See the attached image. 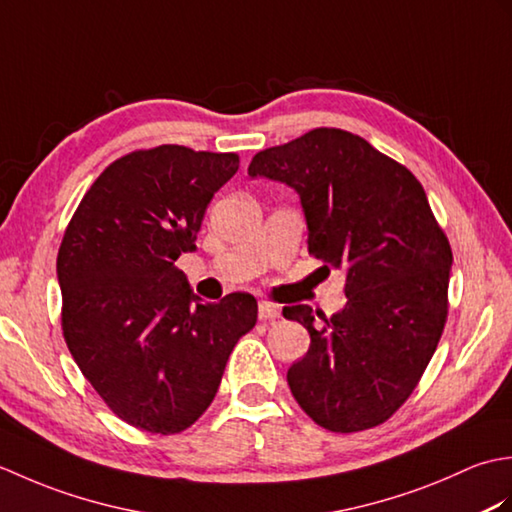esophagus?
Returning a JSON list of instances; mask_svg holds the SVG:
<instances>
[{
	"instance_id": "1",
	"label": "esophagus",
	"mask_w": 512,
	"mask_h": 512,
	"mask_svg": "<svg viewBox=\"0 0 512 512\" xmlns=\"http://www.w3.org/2000/svg\"><path fill=\"white\" fill-rule=\"evenodd\" d=\"M257 314H259V321H270V319H277L281 310H279V306H275V303L262 301V303H259Z\"/></svg>"
}]
</instances>
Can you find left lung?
Masks as SVG:
<instances>
[{
    "label": "left lung",
    "mask_w": 512,
    "mask_h": 512,
    "mask_svg": "<svg viewBox=\"0 0 512 512\" xmlns=\"http://www.w3.org/2000/svg\"><path fill=\"white\" fill-rule=\"evenodd\" d=\"M248 176L286 182L301 198L310 255L345 273L347 303L317 321L308 306L284 317L310 332L288 369L301 409L336 433L372 429L400 409L447 323L449 239L416 176L365 138L319 127L259 151Z\"/></svg>",
    "instance_id": "8db88e82"
}]
</instances>
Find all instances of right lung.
<instances>
[{
    "instance_id": "right-lung-1",
    "label": "right lung",
    "mask_w": 512,
    "mask_h": 512,
    "mask_svg": "<svg viewBox=\"0 0 512 512\" xmlns=\"http://www.w3.org/2000/svg\"><path fill=\"white\" fill-rule=\"evenodd\" d=\"M237 154L182 145L114 160L76 206L57 257L68 350L105 405L136 429L180 433L211 405L257 301L202 303L176 266L195 248Z\"/></svg>"
}]
</instances>
